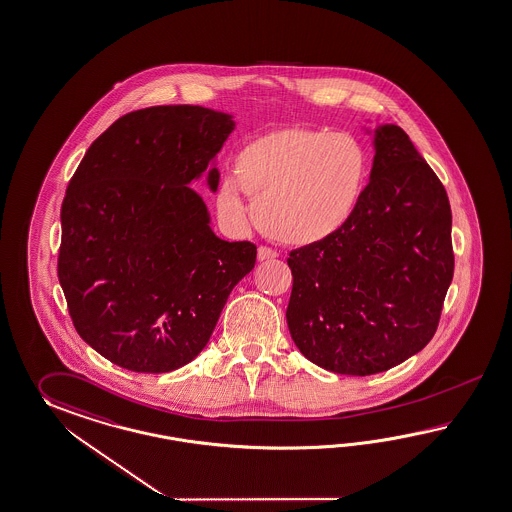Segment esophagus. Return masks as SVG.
Returning <instances> with one entry per match:
<instances>
[{
  "mask_svg": "<svg viewBox=\"0 0 512 512\" xmlns=\"http://www.w3.org/2000/svg\"><path fill=\"white\" fill-rule=\"evenodd\" d=\"M275 257H277V251L268 248V246H259V250H257V259L259 261H270V259H275Z\"/></svg>",
  "mask_w": 512,
  "mask_h": 512,
  "instance_id": "1",
  "label": "esophagus"
}]
</instances>
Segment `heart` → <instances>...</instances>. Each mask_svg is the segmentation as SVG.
Segmentation results:
<instances>
[{
  "label": "heart",
  "mask_w": 512,
  "mask_h": 512,
  "mask_svg": "<svg viewBox=\"0 0 512 512\" xmlns=\"http://www.w3.org/2000/svg\"><path fill=\"white\" fill-rule=\"evenodd\" d=\"M368 153L348 133L283 129L250 140L233 164L235 179L218 188L225 220L248 214L238 187L253 200L262 231L294 246L316 244L342 231L361 203Z\"/></svg>",
  "instance_id": "heart-1"
}]
</instances>
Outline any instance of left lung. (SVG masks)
Here are the masks:
<instances>
[{"mask_svg": "<svg viewBox=\"0 0 512 512\" xmlns=\"http://www.w3.org/2000/svg\"><path fill=\"white\" fill-rule=\"evenodd\" d=\"M287 262L290 337L325 370L379 374L435 337L455 268L451 207L401 127L377 131L370 183L346 227Z\"/></svg>", "mask_w": 512, "mask_h": 512, "instance_id": "8db88e82", "label": "left lung"}]
</instances>
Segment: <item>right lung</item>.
<instances>
[{
    "mask_svg": "<svg viewBox=\"0 0 512 512\" xmlns=\"http://www.w3.org/2000/svg\"><path fill=\"white\" fill-rule=\"evenodd\" d=\"M233 125L198 105L124 114L68 183L57 261L68 312L79 337L122 368L164 374L196 359L255 266L257 246L216 237L187 187Z\"/></svg>",
    "mask_w": 512,
    "mask_h": 512,
    "instance_id": "obj_1",
    "label": "right lung"
}]
</instances>
